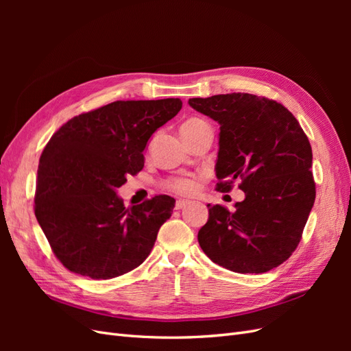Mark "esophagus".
Returning a JSON list of instances; mask_svg holds the SVG:
<instances>
[{
  "label": "esophagus",
  "mask_w": 351,
  "mask_h": 351,
  "mask_svg": "<svg viewBox=\"0 0 351 351\" xmlns=\"http://www.w3.org/2000/svg\"><path fill=\"white\" fill-rule=\"evenodd\" d=\"M187 205H189V202H187V200L180 199V200H177V202H176V209H184Z\"/></svg>",
  "instance_id": "34e87169"
}]
</instances>
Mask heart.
<instances>
[{
  "mask_svg": "<svg viewBox=\"0 0 351 351\" xmlns=\"http://www.w3.org/2000/svg\"><path fill=\"white\" fill-rule=\"evenodd\" d=\"M180 132H182V136L184 137V141H186V139H189V137H192L197 133L212 132V130H210L209 124L205 120L196 119V117H193V119H189L182 124V127H180ZM165 187L168 190H171V192L178 193V195L189 196L196 190V182L193 178L177 177V178H169L168 182L165 183Z\"/></svg>",
  "mask_w": 351,
  "mask_h": 351,
  "instance_id": "obj_1",
  "label": "heart"
}]
</instances>
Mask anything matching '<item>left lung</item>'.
Wrapping results in <instances>:
<instances>
[{"label": "left lung", "mask_w": 351, "mask_h": 351, "mask_svg": "<svg viewBox=\"0 0 351 351\" xmlns=\"http://www.w3.org/2000/svg\"><path fill=\"white\" fill-rule=\"evenodd\" d=\"M189 105L219 124L217 189L230 192L240 180L246 196L232 212L208 205L202 250L239 274L277 268L295 250L315 204L309 139L284 105L256 95H214Z\"/></svg>", "instance_id": "1"}]
</instances>
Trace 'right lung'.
Instances as JSON below:
<instances>
[{"label":"right lung","mask_w":351,"mask_h":351,"mask_svg":"<svg viewBox=\"0 0 351 351\" xmlns=\"http://www.w3.org/2000/svg\"><path fill=\"white\" fill-rule=\"evenodd\" d=\"M182 105L178 98L115 101L52 134L39 159L35 215L69 271L110 280L149 256L176 200L159 195L127 209L115 190L143 168L149 137Z\"/></svg>","instance_id":"1"}]
</instances>
